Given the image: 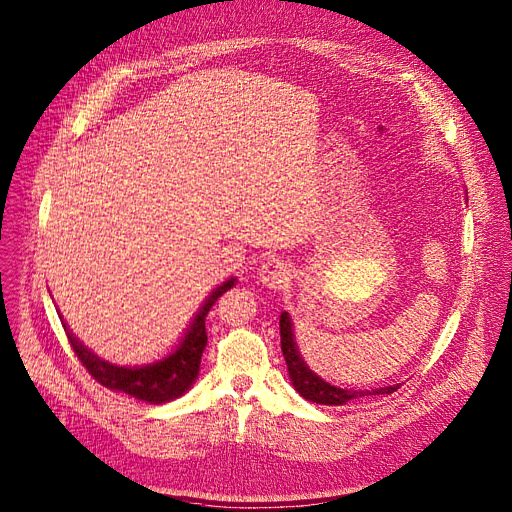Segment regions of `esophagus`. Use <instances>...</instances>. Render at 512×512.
<instances>
[{
    "mask_svg": "<svg viewBox=\"0 0 512 512\" xmlns=\"http://www.w3.org/2000/svg\"><path fill=\"white\" fill-rule=\"evenodd\" d=\"M288 278H290V270L286 267V263L278 259H267L259 267V282L270 290L282 288L288 282Z\"/></svg>",
    "mask_w": 512,
    "mask_h": 512,
    "instance_id": "34e87169",
    "label": "esophagus"
}]
</instances>
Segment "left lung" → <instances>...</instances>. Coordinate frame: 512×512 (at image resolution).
Listing matches in <instances>:
<instances>
[{
	"instance_id": "obj_1",
	"label": "left lung",
	"mask_w": 512,
	"mask_h": 512,
	"mask_svg": "<svg viewBox=\"0 0 512 512\" xmlns=\"http://www.w3.org/2000/svg\"><path fill=\"white\" fill-rule=\"evenodd\" d=\"M280 342H282V355L288 365L290 382L305 400L317 402V405H328V407H340L348 405V402L367 398V396H378V394H392L400 388V384L384 386V388H373V390H351V388H340L324 378H319L315 371L309 369L305 359L299 353L297 340H294V330L290 315L284 311L280 315Z\"/></svg>"
}]
</instances>
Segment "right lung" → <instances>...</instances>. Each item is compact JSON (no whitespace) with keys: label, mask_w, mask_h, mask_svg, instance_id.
<instances>
[{"label":"right lung","mask_w":512,"mask_h":512,"mask_svg":"<svg viewBox=\"0 0 512 512\" xmlns=\"http://www.w3.org/2000/svg\"><path fill=\"white\" fill-rule=\"evenodd\" d=\"M236 284V278H228L220 286H215L209 297L203 301L199 311L188 324L184 336L180 342L172 348V351L153 363L147 365H116L101 359L95 355L89 346L80 342L70 326L62 319V326L68 334L70 346L74 348L76 357L87 367V371L93 378L114 392H124L132 398L149 402V405H164L178 396H182L188 388L195 384L199 378V367H201V355L207 344V332H205V317L209 309L215 305L226 290H230Z\"/></svg>","instance_id":"obj_1"}]
</instances>
